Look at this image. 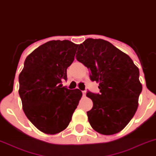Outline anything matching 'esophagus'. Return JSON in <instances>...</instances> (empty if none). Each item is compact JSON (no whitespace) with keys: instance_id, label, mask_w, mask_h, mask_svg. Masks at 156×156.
<instances>
[{"instance_id":"34e87169","label":"esophagus","mask_w":156,"mask_h":156,"mask_svg":"<svg viewBox=\"0 0 156 156\" xmlns=\"http://www.w3.org/2000/svg\"><path fill=\"white\" fill-rule=\"evenodd\" d=\"M82 93H83V96H85V94H86V91H82Z\"/></svg>"}]
</instances>
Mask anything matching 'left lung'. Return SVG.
Listing matches in <instances>:
<instances>
[{
  "label": "left lung",
  "mask_w": 156,
  "mask_h": 156,
  "mask_svg": "<svg viewBox=\"0 0 156 156\" xmlns=\"http://www.w3.org/2000/svg\"><path fill=\"white\" fill-rule=\"evenodd\" d=\"M76 59L99 83V93L87 91L93 102L87 111L89 123L98 133L113 135L122 131L134 116L142 91L139 69L133 60L103 39L87 38L80 44Z\"/></svg>",
  "instance_id": "left-lung-1"
}]
</instances>
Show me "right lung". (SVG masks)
<instances>
[{"label":"right lung","mask_w":156,"mask_h":156,"mask_svg":"<svg viewBox=\"0 0 156 156\" xmlns=\"http://www.w3.org/2000/svg\"><path fill=\"white\" fill-rule=\"evenodd\" d=\"M78 45L69 40H53L27 57L19 76L23 110L41 132L56 134L71 122L82 92L62 87L67 69L74 61Z\"/></svg>","instance_id":"right-lung-1"}]
</instances>
